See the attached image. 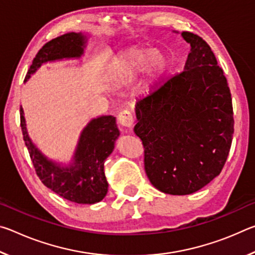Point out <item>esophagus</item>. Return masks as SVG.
Returning <instances> with one entry per match:
<instances>
[{
	"label": "esophagus",
	"instance_id": "esophagus-1",
	"mask_svg": "<svg viewBox=\"0 0 255 255\" xmlns=\"http://www.w3.org/2000/svg\"><path fill=\"white\" fill-rule=\"evenodd\" d=\"M118 122L123 127L131 128L133 125V118H132V115L130 114V111L123 110L122 112H119Z\"/></svg>",
	"mask_w": 255,
	"mask_h": 255
}]
</instances>
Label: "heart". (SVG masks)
Instances as JSON below:
<instances>
[{"label": "heart", "instance_id": "heart-1", "mask_svg": "<svg viewBox=\"0 0 255 255\" xmlns=\"http://www.w3.org/2000/svg\"><path fill=\"white\" fill-rule=\"evenodd\" d=\"M145 66V75L153 81L165 70L166 58L161 51L153 49H133L125 56L120 70L126 75H132Z\"/></svg>", "mask_w": 255, "mask_h": 255}]
</instances>
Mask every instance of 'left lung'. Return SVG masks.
Listing matches in <instances>:
<instances>
[{
	"label": "left lung",
	"mask_w": 255,
	"mask_h": 255,
	"mask_svg": "<svg viewBox=\"0 0 255 255\" xmlns=\"http://www.w3.org/2000/svg\"><path fill=\"white\" fill-rule=\"evenodd\" d=\"M181 36L190 44L183 71L138 99L133 128L150 183L173 196L219 175L234 133L231 91L213 50L195 33Z\"/></svg>",
	"instance_id": "8db88e82"
}]
</instances>
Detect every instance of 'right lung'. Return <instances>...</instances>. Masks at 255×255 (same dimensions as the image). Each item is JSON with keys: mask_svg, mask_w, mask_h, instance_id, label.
Wrapping results in <instances>:
<instances>
[{"mask_svg": "<svg viewBox=\"0 0 255 255\" xmlns=\"http://www.w3.org/2000/svg\"><path fill=\"white\" fill-rule=\"evenodd\" d=\"M88 41L82 32H68L44 45L33 58L25 76H30L42 64L55 60L80 58ZM21 129L30 157L41 182L64 199L82 205L101 201L108 192L105 161L115 148L120 135L114 116H100L90 120L81 131L72 161L64 165L49 159L33 144L28 135L24 112L20 108Z\"/></svg>", "mask_w": 255, "mask_h": 255, "instance_id": "1", "label": "right lung"}]
</instances>
